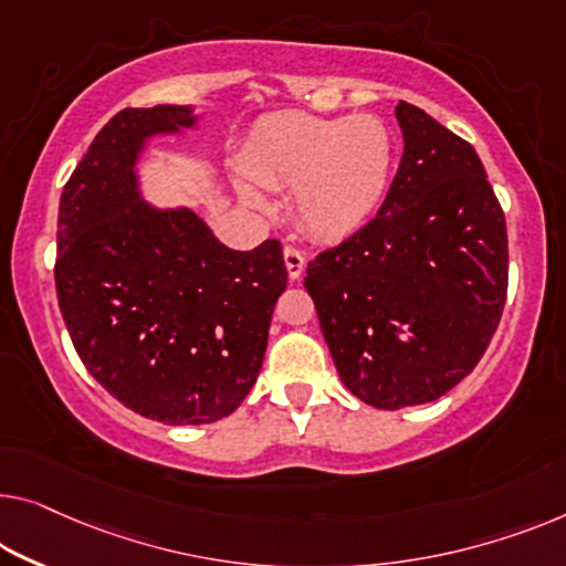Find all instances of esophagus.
<instances>
[{
    "mask_svg": "<svg viewBox=\"0 0 566 566\" xmlns=\"http://www.w3.org/2000/svg\"><path fill=\"white\" fill-rule=\"evenodd\" d=\"M284 264H286V274H290V280H300L302 272H305L307 261L300 249L284 247Z\"/></svg>",
    "mask_w": 566,
    "mask_h": 566,
    "instance_id": "obj_1",
    "label": "esophagus"
}]
</instances>
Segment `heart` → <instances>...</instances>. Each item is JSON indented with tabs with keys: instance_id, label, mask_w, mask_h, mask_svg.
Wrapping results in <instances>:
<instances>
[{
	"instance_id": "heart-1",
	"label": "heart",
	"mask_w": 566,
	"mask_h": 566,
	"mask_svg": "<svg viewBox=\"0 0 566 566\" xmlns=\"http://www.w3.org/2000/svg\"><path fill=\"white\" fill-rule=\"evenodd\" d=\"M241 167L261 188H292L294 216L312 235L343 239L381 206L394 167V137L374 114L323 119L284 112L251 132ZM239 196L249 208H269L264 192L247 180L239 182Z\"/></svg>"
}]
</instances>
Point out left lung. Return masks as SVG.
<instances>
[{
	"label": "left lung",
	"instance_id": "obj_1",
	"mask_svg": "<svg viewBox=\"0 0 566 566\" xmlns=\"http://www.w3.org/2000/svg\"><path fill=\"white\" fill-rule=\"evenodd\" d=\"M401 165L376 218L307 264L337 376L376 409L458 386L491 343L509 292V235L478 151L399 101Z\"/></svg>",
	"mask_w": 566,
	"mask_h": 566
}]
</instances>
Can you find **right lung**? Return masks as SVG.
<instances>
[{
    "instance_id": "right-lung-1",
    "label": "right lung",
    "mask_w": 566,
    "mask_h": 566,
    "mask_svg": "<svg viewBox=\"0 0 566 566\" xmlns=\"http://www.w3.org/2000/svg\"><path fill=\"white\" fill-rule=\"evenodd\" d=\"M192 106L124 108L91 142L57 210V305L88 374L137 415L210 424L247 399L286 290L282 243L233 251L190 208L142 198L137 163Z\"/></svg>"
}]
</instances>
